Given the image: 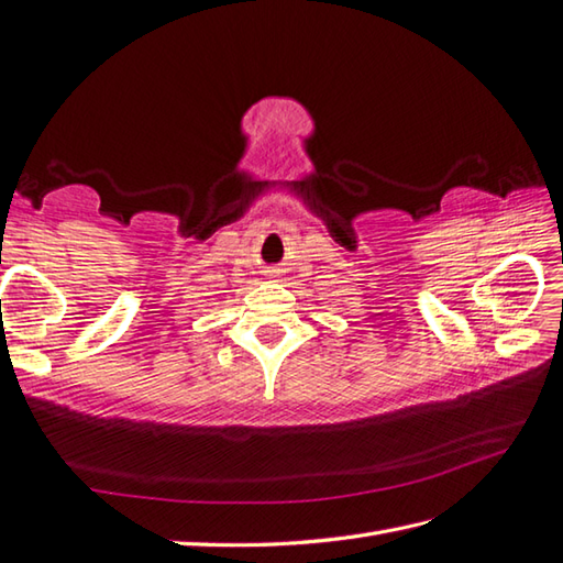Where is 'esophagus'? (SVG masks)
<instances>
[{"label": "esophagus", "mask_w": 563, "mask_h": 563, "mask_svg": "<svg viewBox=\"0 0 563 563\" xmlns=\"http://www.w3.org/2000/svg\"><path fill=\"white\" fill-rule=\"evenodd\" d=\"M271 276H276V271H271Z\"/></svg>", "instance_id": "34e87169"}]
</instances>
